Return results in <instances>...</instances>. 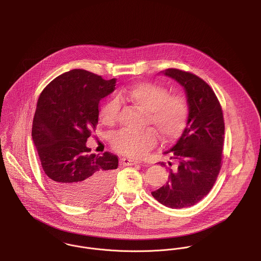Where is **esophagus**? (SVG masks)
I'll return each instance as SVG.
<instances>
[{
  "label": "esophagus",
  "mask_w": 261,
  "mask_h": 261,
  "mask_svg": "<svg viewBox=\"0 0 261 261\" xmlns=\"http://www.w3.org/2000/svg\"><path fill=\"white\" fill-rule=\"evenodd\" d=\"M122 164L124 166H135V165H142V162L136 161V160H128V159H122L121 160Z\"/></svg>",
  "instance_id": "1"
}]
</instances>
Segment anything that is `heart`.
Returning a JSON list of instances; mask_svg holds the SVG:
<instances>
[{"mask_svg":"<svg viewBox=\"0 0 261 261\" xmlns=\"http://www.w3.org/2000/svg\"><path fill=\"white\" fill-rule=\"evenodd\" d=\"M119 99H125L145 113V123L151 124L164 141L177 139L186 127L189 108L180 95H169L165 87L150 82H141L127 90L119 92ZM119 103L110 100L99 110V120L107 126L116 124ZM158 142L152 128L142 132L121 130L113 139V147L121 155L139 159L143 156Z\"/></svg>","mask_w":261,"mask_h":261,"instance_id":"heart-1","label":"heart"}]
</instances>
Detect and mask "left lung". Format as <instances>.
Masks as SVG:
<instances>
[{
	"label": "left lung",
	"instance_id": "1",
	"mask_svg": "<svg viewBox=\"0 0 261 261\" xmlns=\"http://www.w3.org/2000/svg\"><path fill=\"white\" fill-rule=\"evenodd\" d=\"M164 73L184 87L189 117L179 140L165 152L176 166L168 163L172 166L168 181L151 195L167 207L184 208L200 201L216 181L222 165L224 119L216 95L202 79L177 69Z\"/></svg>",
	"mask_w": 261,
	"mask_h": 261
}]
</instances>
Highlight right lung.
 I'll list each match as a JSON object with an SVG mask.
<instances>
[{
    "mask_svg": "<svg viewBox=\"0 0 261 261\" xmlns=\"http://www.w3.org/2000/svg\"><path fill=\"white\" fill-rule=\"evenodd\" d=\"M116 79L71 70L43 90L33 119L32 139L50 189L65 202L85 205L105 196L119 159L89 153L86 142L98 120V103L115 91Z\"/></svg>",
    "mask_w": 261,
    "mask_h": 261,
    "instance_id": "add662e5",
    "label": "right lung"
}]
</instances>
